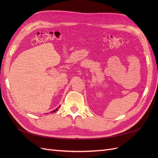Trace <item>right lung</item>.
Wrapping results in <instances>:
<instances>
[{
    "label": "right lung",
    "instance_id": "1",
    "mask_svg": "<svg viewBox=\"0 0 158 158\" xmlns=\"http://www.w3.org/2000/svg\"><path fill=\"white\" fill-rule=\"evenodd\" d=\"M59 109V107H57L56 109H55V110H53V111H52L51 113H55V112H56V111H57V110H58Z\"/></svg>",
    "mask_w": 158,
    "mask_h": 158
}]
</instances>
